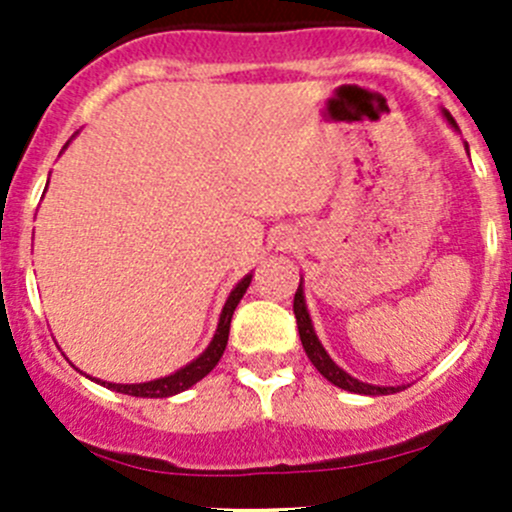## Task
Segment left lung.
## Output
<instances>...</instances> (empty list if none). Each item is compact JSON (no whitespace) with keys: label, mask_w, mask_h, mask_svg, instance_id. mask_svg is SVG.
Here are the masks:
<instances>
[{"label":"left lung","mask_w":512,"mask_h":512,"mask_svg":"<svg viewBox=\"0 0 512 512\" xmlns=\"http://www.w3.org/2000/svg\"><path fill=\"white\" fill-rule=\"evenodd\" d=\"M446 118H448V123H453V118L448 116V113H446ZM453 126H456V123H453ZM294 317H297L299 339H302V347H304V352H307L309 361H312V364L317 366L319 374H322L327 381H332L334 386H339V389H344V391H354V394H364V396L396 394V391L404 389V386H374V384H364V381L354 379V376H349L347 371L339 369V366L334 364L332 356L324 352L322 342H319V337H317V334H314L312 319H309L307 304H304L302 282H299L297 292H294Z\"/></svg>","instance_id":"1"}]
</instances>
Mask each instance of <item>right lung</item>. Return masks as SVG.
Instances as JSON below:
<instances>
[{
    "mask_svg": "<svg viewBox=\"0 0 512 512\" xmlns=\"http://www.w3.org/2000/svg\"><path fill=\"white\" fill-rule=\"evenodd\" d=\"M250 282H252V275H245L240 282H237L235 289L230 292V297H227L223 314H220V322H218V329H215L213 342L208 344V349H205L198 359L185 364L183 369H178L170 376H163V379L146 381V384H111V381H101V379H94V381H98L101 386H106V389L118 391V394L141 396V399H165V396H175L180 394V391L190 389L193 384H198L203 376H208L210 371L215 369V364H218L220 356H223L227 347V337H230L232 312H235V307L240 304L242 294L247 292Z\"/></svg>",
    "mask_w": 512,
    "mask_h": 512,
    "instance_id": "1",
    "label": "right lung"
}]
</instances>
